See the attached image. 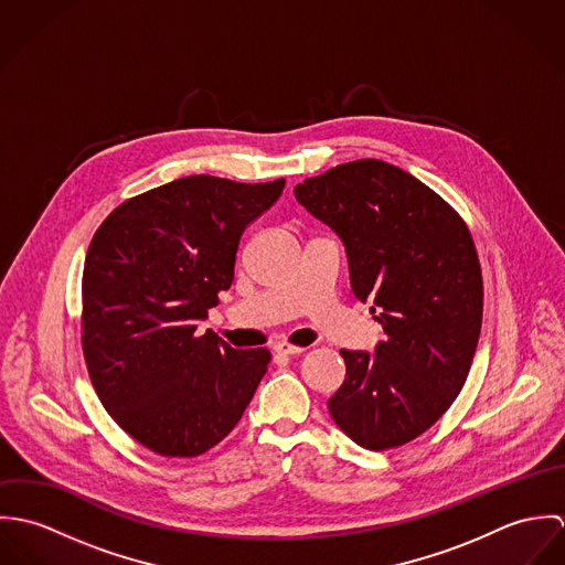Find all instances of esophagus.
I'll return each instance as SVG.
<instances>
[{
	"label": "esophagus",
	"mask_w": 565,
	"mask_h": 565,
	"mask_svg": "<svg viewBox=\"0 0 565 565\" xmlns=\"http://www.w3.org/2000/svg\"><path fill=\"white\" fill-rule=\"evenodd\" d=\"M274 352H276V354H285V356H296V354H302V352H305V348L280 341V343H276V345H274Z\"/></svg>",
	"instance_id": "obj_1"
}]
</instances>
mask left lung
Here are the masks:
<instances>
[{
  "mask_svg": "<svg viewBox=\"0 0 565 565\" xmlns=\"http://www.w3.org/2000/svg\"><path fill=\"white\" fill-rule=\"evenodd\" d=\"M341 239L350 285L383 326L374 352L341 350L334 424L387 450L430 428L459 396L481 334L483 278L463 220L424 182L376 159L343 162L294 189Z\"/></svg>",
  "mask_w": 565,
  "mask_h": 565,
  "instance_id": "8db88e82",
  "label": "left lung"
}]
</instances>
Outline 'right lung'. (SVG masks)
<instances>
[{
	"instance_id": "right-lung-1",
	"label": "right lung",
	"mask_w": 565,
	"mask_h": 565,
	"mask_svg": "<svg viewBox=\"0 0 565 565\" xmlns=\"http://www.w3.org/2000/svg\"><path fill=\"white\" fill-rule=\"evenodd\" d=\"M285 180L186 175L117 206L88 245L82 350L110 417L162 457H198L242 419L269 352L198 332L231 289L243 231Z\"/></svg>"
}]
</instances>
